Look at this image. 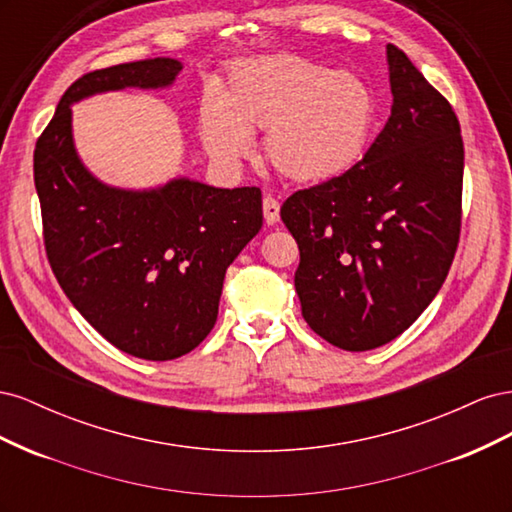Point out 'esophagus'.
Segmentation results:
<instances>
[{
  "mask_svg": "<svg viewBox=\"0 0 512 512\" xmlns=\"http://www.w3.org/2000/svg\"><path fill=\"white\" fill-rule=\"evenodd\" d=\"M262 213H265V222L269 226L280 222V203H277V200L271 194L262 198Z\"/></svg>",
  "mask_w": 512,
  "mask_h": 512,
  "instance_id": "1",
  "label": "esophagus"
}]
</instances>
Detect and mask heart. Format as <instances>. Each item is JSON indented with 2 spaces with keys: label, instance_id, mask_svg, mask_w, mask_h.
I'll return each mask as SVG.
<instances>
[{
  "label": "heart",
  "instance_id": "b5f03b06",
  "mask_svg": "<svg viewBox=\"0 0 512 512\" xmlns=\"http://www.w3.org/2000/svg\"><path fill=\"white\" fill-rule=\"evenodd\" d=\"M378 102L361 76L331 72L297 55L239 61L218 87V102L198 111V134L213 160L235 166L265 132V156L277 173L314 183L344 173L361 156Z\"/></svg>",
  "mask_w": 512,
  "mask_h": 512
}]
</instances>
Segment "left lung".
<instances>
[{
  "mask_svg": "<svg viewBox=\"0 0 512 512\" xmlns=\"http://www.w3.org/2000/svg\"><path fill=\"white\" fill-rule=\"evenodd\" d=\"M393 106L361 162L294 192L282 222L299 245L305 322L329 344H389L425 312L461 232L463 141L453 106L395 44Z\"/></svg>",
  "mask_w": 512,
  "mask_h": 512,
  "instance_id": "8db88e82",
  "label": "left lung"
}]
</instances>
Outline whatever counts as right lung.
I'll return each instance as SVG.
<instances>
[{
	"label": "right lung",
	"instance_id": "obj_1",
	"mask_svg": "<svg viewBox=\"0 0 512 512\" xmlns=\"http://www.w3.org/2000/svg\"><path fill=\"white\" fill-rule=\"evenodd\" d=\"M181 68L156 57L83 74L34 149L44 250L61 290L106 342L147 361L177 359L209 335L226 269L262 226V194L190 179L145 192L108 188L76 156L70 104L166 87Z\"/></svg>",
	"mask_w": 512,
	"mask_h": 512
}]
</instances>
